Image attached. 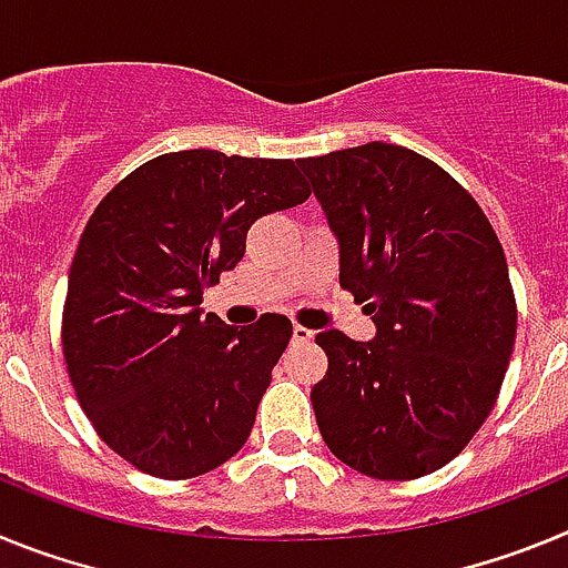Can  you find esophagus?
<instances>
[{
  "instance_id": "obj_1",
  "label": "esophagus",
  "mask_w": 568,
  "mask_h": 568,
  "mask_svg": "<svg viewBox=\"0 0 568 568\" xmlns=\"http://www.w3.org/2000/svg\"><path fill=\"white\" fill-rule=\"evenodd\" d=\"M313 329H307V327H301V324H295L293 327V338L295 341H301V344H307V341H313Z\"/></svg>"
}]
</instances>
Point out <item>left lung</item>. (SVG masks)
Listing matches in <instances>:
<instances>
[{
    "mask_svg": "<svg viewBox=\"0 0 568 568\" xmlns=\"http://www.w3.org/2000/svg\"><path fill=\"white\" fill-rule=\"evenodd\" d=\"M338 239L341 287L373 341L315 335L327 375L313 409L329 453L361 475L413 480L460 455L498 400L518 307L478 202L426 155L369 142L298 159Z\"/></svg>",
    "mask_w": 568,
    "mask_h": 568,
    "instance_id": "8db88e82",
    "label": "left lung"
}]
</instances>
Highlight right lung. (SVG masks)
Masks as SVG:
<instances>
[{
	"mask_svg": "<svg viewBox=\"0 0 568 568\" xmlns=\"http://www.w3.org/2000/svg\"><path fill=\"white\" fill-rule=\"evenodd\" d=\"M293 159L155 155L90 215L70 264L62 353L99 438L139 471L184 480L247 444L287 315L230 327L199 307L261 215L307 202Z\"/></svg>",
	"mask_w": 568,
	"mask_h": 568,
	"instance_id": "add662e5",
	"label": "right lung"
}]
</instances>
